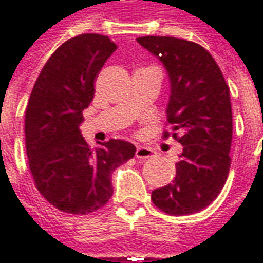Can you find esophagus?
Segmentation results:
<instances>
[{
  "label": "esophagus",
  "mask_w": 263,
  "mask_h": 263,
  "mask_svg": "<svg viewBox=\"0 0 263 263\" xmlns=\"http://www.w3.org/2000/svg\"><path fill=\"white\" fill-rule=\"evenodd\" d=\"M155 156V152L149 147H144V146H137V149H136V157L137 159H143V160H146V159H150V157H153Z\"/></svg>",
  "instance_id": "obj_1"
}]
</instances>
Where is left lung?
I'll return each mask as SVG.
<instances>
[{
    "instance_id": "1",
    "label": "left lung",
    "mask_w": 263,
    "mask_h": 263,
    "mask_svg": "<svg viewBox=\"0 0 263 263\" xmlns=\"http://www.w3.org/2000/svg\"><path fill=\"white\" fill-rule=\"evenodd\" d=\"M162 61L170 80L167 123L183 146L172 183L152 192L155 206L182 216L202 211L218 197L231 169L232 106L229 87L211 52L175 37H139Z\"/></svg>"
}]
</instances>
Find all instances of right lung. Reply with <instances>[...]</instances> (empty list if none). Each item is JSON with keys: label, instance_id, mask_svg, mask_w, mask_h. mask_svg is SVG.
Masks as SVG:
<instances>
[{"label": "right lung", "instance_id": "right-lung-1", "mask_svg": "<svg viewBox=\"0 0 263 263\" xmlns=\"http://www.w3.org/2000/svg\"><path fill=\"white\" fill-rule=\"evenodd\" d=\"M117 45L101 34H81L52 52L25 108V149L38 192L59 211L87 215L113 195L111 173L136 147L124 140L91 149L80 132L94 81Z\"/></svg>", "mask_w": 263, "mask_h": 263}]
</instances>
